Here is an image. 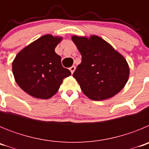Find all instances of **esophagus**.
<instances>
[{
    "label": "esophagus",
    "mask_w": 149,
    "mask_h": 149,
    "mask_svg": "<svg viewBox=\"0 0 149 149\" xmlns=\"http://www.w3.org/2000/svg\"><path fill=\"white\" fill-rule=\"evenodd\" d=\"M69 69H70L72 74H73L74 72V70H75V66H74V65H72V66H71L70 68H69Z\"/></svg>",
    "instance_id": "34e87169"
}]
</instances>
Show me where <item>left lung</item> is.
I'll return each instance as SVG.
<instances>
[{"label":"left lung","mask_w":149,"mask_h":149,"mask_svg":"<svg viewBox=\"0 0 149 149\" xmlns=\"http://www.w3.org/2000/svg\"><path fill=\"white\" fill-rule=\"evenodd\" d=\"M82 60L73 74L84 95L94 101L110 98L127 83L129 67L125 59L97 36L72 38Z\"/></svg>","instance_id":"left-lung-1"}]
</instances>
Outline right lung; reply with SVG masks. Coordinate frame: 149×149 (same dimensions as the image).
Returning <instances> with one entry per match:
<instances>
[{"label":"right lung","instance_id":"obj_1","mask_svg":"<svg viewBox=\"0 0 149 149\" xmlns=\"http://www.w3.org/2000/svg\"><path fill=\"white\" fill-rule=\"evenodd\" d=\"M61 38L43 36L24 48L13 63L18 85L33 97L48 99L58 91L63 80L71 72L61 64L55 48Z\"/></svg>","mask_w":149,"mask_h":149}]
</instances>
